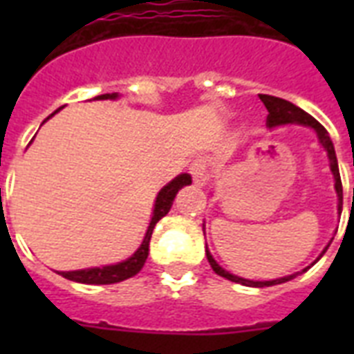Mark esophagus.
<instances>
[{
  "mask_svg": "<svg viewBox=\"0 0 354 354\" xmlns=\"http://www.w3.org/2000/svg\"><path fill=\"white\" fill-rule=\"evenodd\" d=\"M207 171H209V163H207V160L205 158H196V160H193V163H191V167H189V172L193 174V180L194 183H205V180H207Z\"/></svg>",
  "mask_w": 354,
  "mask_h": 354,
  "instance_id": "obj_1",
  "label": "esophagus"
}]
</instances>
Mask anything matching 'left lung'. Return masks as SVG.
<instances>
[{
  "label": "left lung",
  "instance_id": "left-lung-1",
  "mask_svg": "<svg viewBox=\"0 0 354 354\" xmlns=\"http://www.w3.org/2000/svg\"><path fill=\"white\" fill-rule=\"evenodd\" d=\"M259 99L263 101V104L268 110V118H266V127L274 128L279 127V124H288V122H297V124H305V127H310L316 130L319 138V143L324 145V149L327 150V156H329L330 160V171L335 174V187L336 193H338V198H340V204H338V209L342 207V180H340V171H338V161H336V154H335V147H333V141H330L329 133L325 130L322 124H319L316 119L307 113L301 108H297L296 104H292L290 101H285V99H279V97H272V95H259ZM327 250V248H325ZM205 255H207V261H209L211 268L215 270V274L222 275V277H226V279L233 281V283H239V285L244 286H259V288H263V286H272V285H279V283H286V281L294 279L297 274L286 275V277H281V279H274V281H250V279H242V277H236V275L230 274L226 270L222 268L216 264V261L213 259V255L209 253V250H205ZM324 255V253H322ZM319 259V257H318ZM305 272V270H303Z\"/></svg>",
  "mask_w": 354,
  "mask_h": 354
}]
</instances>
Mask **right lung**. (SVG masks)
I'll list each match as a JSON object with an SVG mask.
<instances>
[{"mask_svg":"<svg viewBox=\"0 0 354 354\" xmlns=\"http://www.w3.org/2000/svg\"><path fill=\"white\" fill-rule=\"evenodd\" d=\"M115 97H118V93H112V95L106 93V95H99L97 99H115ZM58 110H60V108H58ZM55 113H51V115H55ZM51 115H49V118H51ZM189 183H191V176H189V174H180V176L174 178L171 183H167L165 187L158 193V198H156L154 204V215H152L150 226L149 230H147V235H145L141 246L138 248V252L133 253L132 257L127 259V261H122V263L119 264H112V266L75 270V272H60V275L69 281L84 283V285H112V283H119V281H124L128 279V277H132V275L138 274L139 270L143 268L147 257H149V244L152 232H154V226L158 224V221H161V218L171 211V205L172 202H174V196L178 194V191L182 187H185V185H189Z\"/></svg>","mask_w":354,"mask_h":354,"instance_id":"right-lung-1","label":"right lung"}]
</instances>
